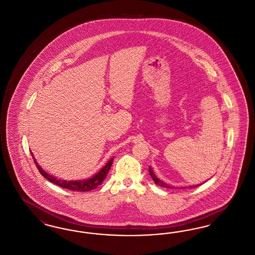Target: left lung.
Masks as SVG:
<instances>
[{
	"mask_svg": "<svg viewBox=\"0 0 255 255\" xmlns=\"http://www.w3.org/2000/svg\"><path fill=\"white\" fill-rule=\"evenodd\" d=\"M149 173H150L152 178H153V182L156 184V185H158V186H160V187H163V188H170V189H172V186H169L168 184L164 183L163 181H161L160 179H158V178L155 176V174L153 173V170H152L151 167H149ZM199 185H201V184L194 185V186H190V188H195V187H197V186H199Z\"/></svg>",
	"mask_w": 255,
	"mask_h": 255,
	"instance_id": "left-lung-1",
	"label": "left lung"
}]
</instances>
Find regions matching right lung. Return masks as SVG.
<instances>
[{
    "mask_svg": "<svg viewBox=\"0 0 255 255\" xmlns=\"http://www.w3.org/2000/svg\"><path fill=\"white\" fill-rule=\"evenodd\" d=\"M32 157L34 159V162L36 163V166L39 170V172L41 173V175L43 177H45L47 180H49L52 183L56 184L58 186H60L61 188L64 189H68L70 191H76V192H89L94 189H96L99 185L103 182V180L105 179L107 173L109 172V170L111 169L112 166L113 160L114 158H111L107 163L105 164V166L102 168V170H100L99 173H96L94 176H92L88 179H83V180H72V181H66V180H61L58 179L55 176H53L51 174H48L45 171L42 170L41 166L36 161V159L34 158L33 153H31Z\"/></svg>",
    "mask_w": 255,
    "mask_h": 255,
    "instance_id": "add662e5",
    "label": "right lung"
}]
</instances>
